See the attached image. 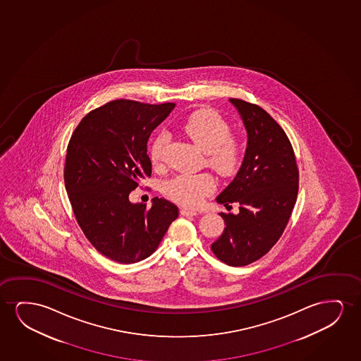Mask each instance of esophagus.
Segmentation results:
<instances>
[{
    "instance_id": "esophagus-1",
    "label": "esophagus",
    "mask_w": 361,
    "mask_h": 361,
    "mask_svg": "<svg viewBox=\"0 0 361 361\" xmlns=\"http://www.w3.org/2000/svg\"><path fill=\"white\" fill-rule=\"evenodd\" d=\"M180 213L183 214V216H197V211H195V209H190V208H181V211Z\"/></svg>"
}]
</instances>
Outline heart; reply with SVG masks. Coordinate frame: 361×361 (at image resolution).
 <instances>
[{
  "instance_id": "1",
  "label": "heart",
  "mask_w": 361,
  "mask_h": 361,
  "mask_svg": "<svg viewBox=\"0 0 361 361\" xmlns=\"http://www.w3.org/2000/svg\"><path fill=\"white\" fill-rule=\"evenodd\" d=\"M180 129L202 150L204 163L219 176L231 178L239 171L244 148L242 142L231 134V126L221 114L213 109H200L185 118ZM168 143V135L160 133L150 144V160L155 168H161L165 163ZM214 188L216 181L209 173L178 175L164 183V193L170 200L188 207L201 204L203 198L211 195Z\"/></svg>"
}]
</instances>
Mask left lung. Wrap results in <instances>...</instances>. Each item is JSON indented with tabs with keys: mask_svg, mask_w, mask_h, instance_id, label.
Masks as SVG:
<instances>
[{
	"mask_svg": "<svg viewBox=\"0 0 361 361\" xmlns=\"http://www.w3.org/2000/svg\"><path fill=\"white\" fill-rule=\"evenodd\" d=\"M247 129L242 166L217 202L237 203L239 212L219 214L226 228L211 245L231 267H245L271 249L286 228L298 193L296 157L285 130L257 104L229 99ZM232 207V206H229Z\"/></svg>",
	"mask_w": 361,
	"mask_h": 361,
	"instance_id": "obj_1",
	"label": "left lung"
}]
</instances>
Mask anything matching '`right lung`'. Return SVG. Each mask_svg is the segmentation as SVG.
I'll return each instance as SVG.
<instances>
[{
	"label": "right lung",
	"instance_id": "obj_1",
	"mask_svg": "<svg viewBox=\"0 0 361 361\" xmlns=\"http://www.w3.org/2000/svg\"><path fill=\"white\" fill-rule=\"evenodd\" d=\"M175 104L114 99L81 119L70 138L64 181L75 218L97 252L121 264L150 257L178 208L165 198L132 203L129 193L152 175L148 139Z\"/></svg>",
	"mask_w": 361,
	"mask_h": 361
}]
</instances>
